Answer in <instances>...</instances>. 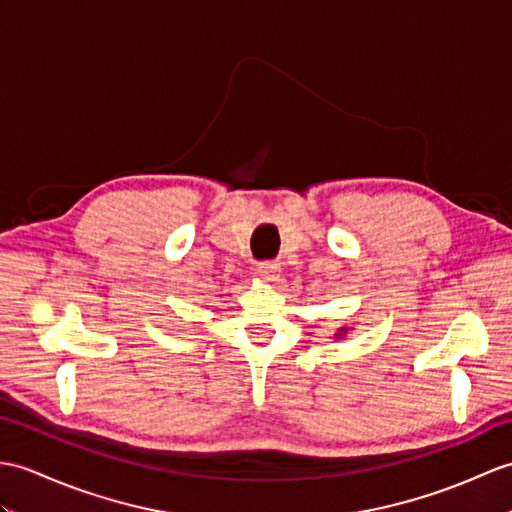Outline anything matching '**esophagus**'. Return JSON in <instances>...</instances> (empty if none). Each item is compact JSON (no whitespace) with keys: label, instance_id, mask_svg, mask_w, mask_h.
Instances as JSON below:
<instances>
[{"label":"esophagus","instance_id":"34e87169","mask_svg":"<svg viewBox=\"0 0 512 512\" xmlns=\"http://www.w3.org/2000/svg\"><path fill=\"white\" fill-rule=\"evenodd\" d=\"M257 272H259V277H261V279H266V281H275V279L279 277V272H281V264H279V261H275V259L259 261Z\"/></svg>","mask_w":512,"mask_h":512}]
</instances>
